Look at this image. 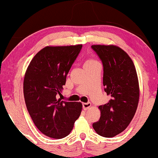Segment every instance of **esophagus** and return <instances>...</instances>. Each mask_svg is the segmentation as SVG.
<instances>
[{"label": "esophagus", "instance_id": "1", "mask_svg": "<svg viewBox=\"0 0 158 158\" xmlns=\"http://www.w3.org/2000/svg\"><path fill=\"white\" fill-rule=\"evenodd\" d=\"M91 106V103L90 102H86V103H83V108H84L85 111H86L87 109H89Z\"/></svg>", "mask_w": 158, "mask_h": 158}]
</instances>
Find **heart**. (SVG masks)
I'll list each match as a JSON object with an SVG mask.
<instances>
[{
  "instance_id": "b5f03b06",
  "label": "heart",
  "mask_w": 158,
  "mask_h": 158,
  "mask_svg": "<svg viewBox=\"0 0 158 158\" xmlns=\"http://www.w3.org/2000/svg\"><path fill=\"white\" fill-rule=\"evenodd\" d=\"M95 62V60H93V59H88V60L86 61L85 64H88V63H91V62Z\"/></svg>"
}]
</instances>
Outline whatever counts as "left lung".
Listing matches in <instances>:
<instances>
[{
	"mask_svg": "<svg viewBox=\"0 0 158 158\" xmlns=\"http://www.w3.org/2000/svg\"><path fill=\"white\" fill-rule=\"evenodd\" d=\"M103 65V85L111 99L99 106L101 116L93 124L99 135L114 137L133 120L139 99L136 70L131 58L114 45H92Z\"/></svg>",
	"mask_w": 158,
	"mask_h": 158,
	"instance_id": "8db88e82",
	"label": "left lung"
}]
</instances>
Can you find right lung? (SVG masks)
Instances as JSON below:
<instances>
[{"label": "right lung", "mask_w": 158, "mask_h": 158, "mask_svg": "<svg viewBox=\"0 0 158 158\" xmlns=\"http://www.w3.org/2000/svg\"><path fill=\"white\" fill-rule=\"evenodd\" d=\"M82 45L47 46L34 56L23 82L27 109L37 128L45 135L62 139L69 135L81 115V102L61 101L57 95Z\"/></svg>", "instance_id": "right-lung-1"}]
</instances>
